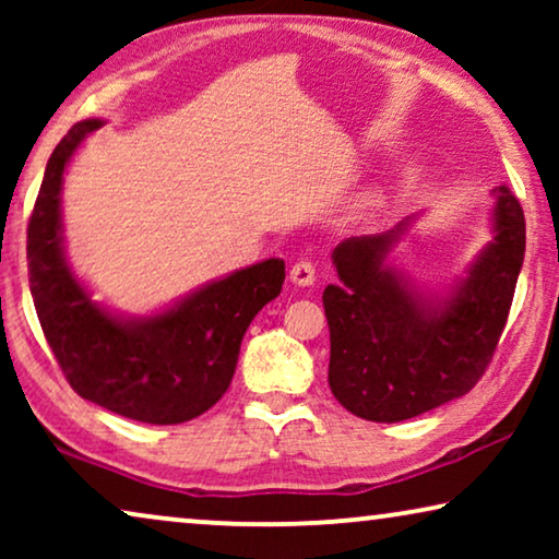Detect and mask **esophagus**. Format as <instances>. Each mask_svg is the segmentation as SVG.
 <instances>
[{
  "label": "esophagus",
  "instance_id": "esophagus-1",
  "mask_svg": "<svg viewBox=\"0 0 559 559\" xmlns=\"http://www.w3.org/2000/svg\"><path fill=\"white\" fill-rule=\"evenodd\" d=\"M289 280H293L297 287H310L312 282H316V266H312V262L300 259V262H295L293 270H289Z\"/></svg>",
  "mask_w": 559,
  "mask_h": 559
}]
</instances>
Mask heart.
I'll list each match as a JSON object with an SVG mask.
<instances>
[{
	"mask_svg": "<svg viewBox=\"0 0 559 559\" xmlns=\"http://www.w3.org/2000/svg\"><path fill=\"white\" fill-rule=\"evenodd\" d=\"M373 205H377V201H373V198H369V201H366V203L361 205V211H364V213H371Z\"/></svg>",
	"mask_w": 559,
	"mask_h": 559,
	"instance_id": "heart-1",
	"label": "heart"
}]
</instances>
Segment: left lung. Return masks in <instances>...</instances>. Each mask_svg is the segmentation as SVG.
<instances>
[{"label":"left lung","instance_id":"8db88e82","mask_svg":"<svg viewBox=\"0 0 559 559\" xmlns=\"http://www.w3.org/2000/svg\"><path fill=\"white\" fill-rule=\"evenodd\" d=\"M493 241L445 297L425 295L386 264L409 218L386 234L350 236L333 249L341 285H328V384L350 415L402 423L468 394L507 325L524 262V211L493 188Z\"/></svg>","mask_w":559,"mask_h":559}]
</instances>
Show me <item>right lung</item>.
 Returning a JSON list of instances; mask_svg holds the SVG:
<instances>
[{
	"label": "right lung",
	"instance_id": "add662e5",
	"mask_svg": "<svg viewBox=\"0 0 559 559\" xmlns=\"http://www.w3.org/2000/svg\"><path fill=\"white\" fill-rule=\"evenodd\" d=\"M102 124L79 121L48 159L27 226L29 293L75 394L136 423H188L226 394L243 333L280 295L285 262L251 264L150 318H121L96 305L66 262L60 190L73 152Z\"/></svg>",
	"mask_w": 559,
	"mask_h": 559
}]
</instances>
